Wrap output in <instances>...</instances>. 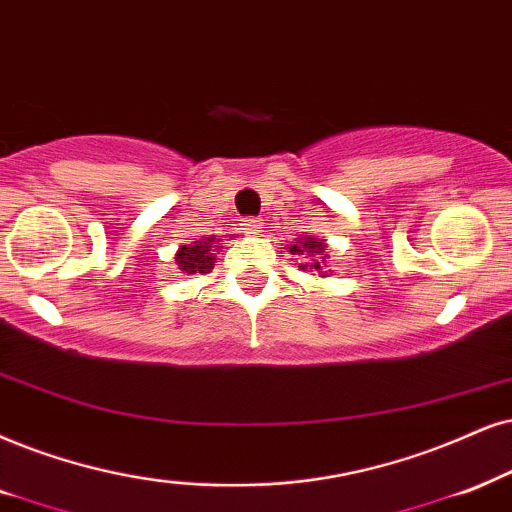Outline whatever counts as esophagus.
I'll list each match as a JSON object with an SVG mask.
<instances>
[{
    "label": "esophagus",
    "instance_id": "1",
    "mask_svg": "<svg viewBox=\"0 0 512 512\" xmlns=\"http://www.w3.org/2000/svg\"><path fill=\"white\" fill-rule=\"evenodd\" d=\"M262 229H264L262 219L252 217V219H245V222H243V234L245 236H260Z\"/></svg>",
    "mask_w": 512,
    "mask_h": 512
}]
</instances>
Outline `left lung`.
Here are the masks:
<instances>
[{
  "label": "left lung",
  "mask_w": 512,
  "mask_h": 512,
  "mask_svg": "<svg viewBox=\"0 0 512 512\" xmlns=\"http://www.w3.org/2000/svg\"><path fill=\"white\" fill-rule=\"evenodd\" d=\"M290 255L300 257V269L309 271L312 276H333V269H328L331 264V255H328V245L323 238L314 236H300L297 241L288 248Z\"/></svg>",
  "instance_id": "left-lung-1"
}]
</instances>
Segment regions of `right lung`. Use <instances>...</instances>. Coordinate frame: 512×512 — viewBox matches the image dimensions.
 <instances>
[{
	"label": "right lung",
	"instance_id": "right-lung-1",
	"mask_svg": "<svg viewBox=\"0 0 512 512\" xmlns=\"http://www.w3.org/2000/svg\"><path fill=\"white\" fill-rule=\"evenodd\" d=\"M222 248V238L208 236L191 241L189 245H179V250L174 252V262L181 274H208L215 267L217 252Z\"/></svg>",
	"mask_w": 512,
	"mask_h": 512
}]
</instances>
